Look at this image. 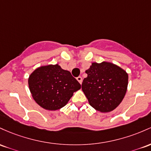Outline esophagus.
I'll list each match as a JSON object with an SVG mask.
<instances>
[{
    "mask_svg": "<svg viewBox=\"0 0 151 151\" xmlns=\"http://www.w3.org/2000/svg\"><path fill=\"white\" fill-rule=\"evenodd\" d=\"M77 81H78L79 83H80L81 84L82 83V81H83V79H82V77H81V76H78V77H77Z\"/></svg>",
    "mask_w": 151,
    "mask_h": 151,
    "instance_id": "1",
    "label": "esophagus"
}]
</instances>
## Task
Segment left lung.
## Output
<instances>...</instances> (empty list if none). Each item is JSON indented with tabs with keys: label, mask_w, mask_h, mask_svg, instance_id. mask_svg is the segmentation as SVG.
Segmentation results:
<instances>
[{
	"label": "left lung",
	"mask_w": 151,
	"mask_h": 151,
	"mask_svg": "<svg viewBox=\"0 0 151 151\" xmlns=\"http://www.w3.org/2000/svg\"><path fill=\"white\" fill-rule=\"evenodd\" d=\"M87 78L82 90L93 108L102 113L111 112L119 106L126 95L128 76L111 63H93L86 70Z\"/></svg>",
	"instance_id": "1"
}]
</instances>
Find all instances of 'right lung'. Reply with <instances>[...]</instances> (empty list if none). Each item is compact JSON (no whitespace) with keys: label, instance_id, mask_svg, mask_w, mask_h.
Masks as SVG:
<instances>
[{"label":"right lung","instance_id":"add662e5","mask_svg":"<svg viewBox=\"0 0 151 151\" xmlns=\"http://www.w3.org/2000/svg\"><path fill=\"white\" fill-rule=\"evenodd\" d=\"M28 86L33 99L40 106L55 111L65 106L73 92L81 86L69 71L58 64L42 66L31 73Z\"/></svg>","mask_w":151,"mask_h":151}]
</instances>
